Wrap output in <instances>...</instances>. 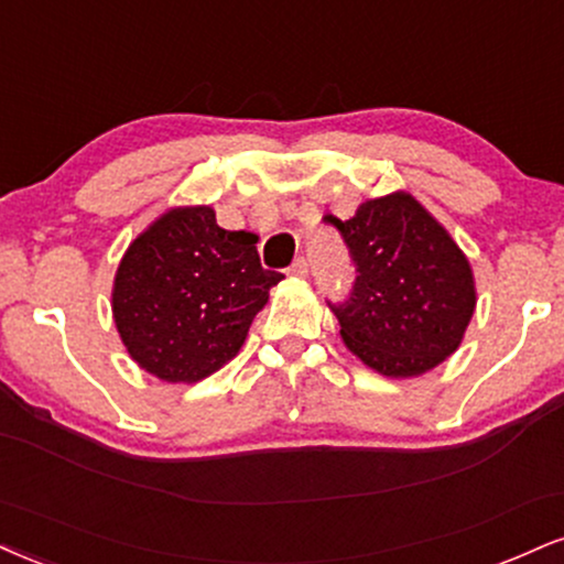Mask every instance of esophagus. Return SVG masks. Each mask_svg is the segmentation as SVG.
<instances>
[{"label":"esophagus","instance_id":"esophagus-1","mask_svg":"<svg viewBox=\"0 0 564 564\" xmlns=\"http://www.w3.org/2000/svg\"><path fill=\"white\" fill-rule=\"evenodd\" d=\"M291 275H300V278H307L310 275V262L300 257L294 264H291Z\"/></svg>","mask_w":564,"mask_h":564}]
</instances>
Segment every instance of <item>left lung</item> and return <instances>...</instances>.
I'll use <instances>...</instances> for the list:
<instances>
[{"label": "left lung", "mask_w": 564, "mask_h": 564, "mask_svg": "<svg viewBox=\"0 0 564 564\" xmlns=\"http://www.w3.org/2000/svg\"><path fill=\"white\" fill-rule=\"evenodd\" d=\"M347 243L357 278L330 304L344 344L389 378L429 372L454 355L476 310L463 249L415 196L368 199L355 217H323Z\"/></svg>", "instance_id": "left-lung-1"}]
</instances>
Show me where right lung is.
Masks as SVG:
<instances>
[{"instance_id":"right-lung-1","label":"right lung","mask_w":564,"mask_h":564,"mask_svg":"<svg viewBox=\"0 0 564 564\" xmlns=\"http://www.w3.org/2000/svg\"><path fill=\"white\" fill-rule=\"evenodd\" d=\"M257 236L217 226L213 207H175L120 260L112 315L128 355L160 381L196 383L239 355L281 273Z\"/></svg>"}]
</instances>
